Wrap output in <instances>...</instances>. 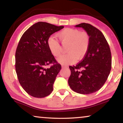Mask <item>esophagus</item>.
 Instances as JSON below:
<instances>
[{
	"mask_svg": "<svg viewBox=\"0 0 123 123\" xmlns=\"http://www.w3.org/2000/svg\"><path fill=\"white\" fill-rule=\"evenodd\" d=\"M62 67H63V68H68V66H67V65H64V64H63V65H62Z\"/></svg>",
	"mask_w": 123,
	"mask_h": 123,
	"instance_id": "obj_1",
	"label": "esophagus"
}]
</instances>
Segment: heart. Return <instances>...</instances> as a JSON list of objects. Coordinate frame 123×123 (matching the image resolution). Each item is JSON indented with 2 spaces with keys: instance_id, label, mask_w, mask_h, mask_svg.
<instances>
[{
  "instance_id": "b5f03b06",
  "label": "heart",
  "mask_w": 123,
  "mask_h": 123,
  "mask_svg": "<svg viewBox=\"0 0 123 123\" xmlns=\"http://www.w3.org/2000/svg\"><path fill=\"white\" fill-rule=\"evenodd\" d=\"M60 40L63 42L69 43L67 52L58 58V61L62 64H72L76 59L81 60L84 57L88 50L89 36L85 32H81L76 29L66 28L57 34ZM47 44L51 53L55 57L61 54V46L56 39L50 36Z\"/></svg>"
}]
</instances>
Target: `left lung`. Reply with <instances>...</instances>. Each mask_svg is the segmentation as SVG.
Returning a JSON list of instances; mask_svg holds the SVG:
<instances>
[{"instance_id": "obj_1", "label": "left lung", "mask_w": 123, "mask_h": 123, "mask_svg": "<svg viewBox=\"0 0 123 123\" xmlns=\"http://www.w3.org/2000/svg\"><path fill=\"white\" fill-rule=\"evenodd\" d=\"M75 26L87 32L89 45L81 61L69 67L71 74L68 84L76 93L89 94L99 90L107 80L111 69V53L107 41L98 29L85 23Z\"/></svg>"}]
</instances>
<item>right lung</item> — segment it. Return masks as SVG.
<instances>
[{
	"label": "right lung",
	"instance_id": "1",
	"mask_svg": "<svg viewBox=\"0 0 123 123\" xmlns=\"http://www.w3.org/2000/svg\"><path fill=\"white\" fill-rule=\"evenodd\" d=\"M63 28L39 22L30 26L20 39L15 54L16 71L23 88L32 97L44 98L53 90L61 66L51 53L47 40ZM51 64L49 68H46Z\"/></svg>",
	"mask_w": 123,
	"mask_h": 123
}]
</instances>
